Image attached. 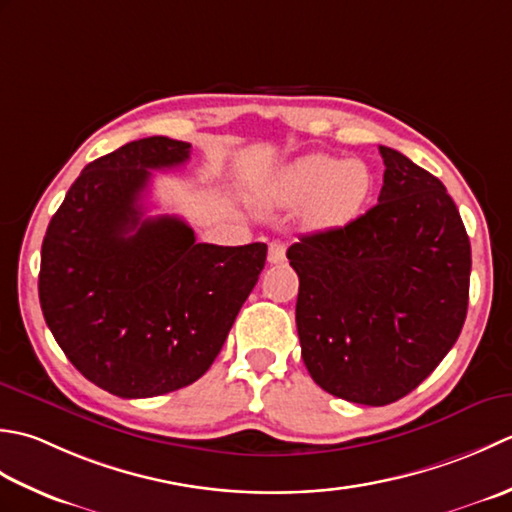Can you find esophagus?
<instances>
[{
	"label": "esophagus",
	"instance_id": "34e87169",
	"mask_svg": "<svg viewBox=\"0 0 512 512\" xmlns=\"http://www.w3.org/2000/svg\"><path fill=\"white\" fill-rule=\"evenodd\" d=\"M285 252H287V247H285L283 243H280V241L269 243V254H267L269 263H271V265H280V263H285Z\"/></svg>",
	"mask_w": 512,
	"mask_h": 512
}]
</instances>
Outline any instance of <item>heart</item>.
<instances>
[{
    "label": "heart",
    "instance_id": "1",
    "mask_svg": "<svg viewBox=\"0 0 512 512\" xmlns=\"http://www.w3.org/2000/svg\"><path fill=\"white\" fill-rule=\"evenodd\" d=\"M373 192V172L360 159L309 154L278 176L274 198L287 207L307 205V223L318 229L349 225L364 212Z\"/></svg>",
    "mask_w": 512,
    "mask_h": 512
}]
</instances>
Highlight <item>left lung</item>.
<instances>
[{
  "mask_svg": "<svg viewBox=\"0 0 512 512\" xmlns=\"http://www.w3.org/2000/svg\"><path fill=\"white\" fill-rule=\"evenodd\" d=\"M378 205L287 249L300 278L302 360L336 398L384 406L411 393L464 327L471 243L433 174L380 145Z\"/></svg>",
  "mask_w": 512,
  "mask_h": 512,
  "instance_id": "8db88e82",
  "label": "left lung"
}]
</instances>
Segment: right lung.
<instances>
[{
	"instance_id": "obj_1",
	"label": "right lung",
	"mask_w": 512,
	"mask_h": 512,
	"mask_svg": "<svg viewBox=\"0 0 512 512\" xmlns=\"http://www.w3.org/2000/svg\"><path fill=\"white\" fill-rule=\"evenodd\" d=\"M190 148L148 137L88 163L41 245L48 329L83 378L119 398L201 378L265 267V243H196L181 218L143 216L152 170L179 168Z\"/></svg>"
}]
</instances>
